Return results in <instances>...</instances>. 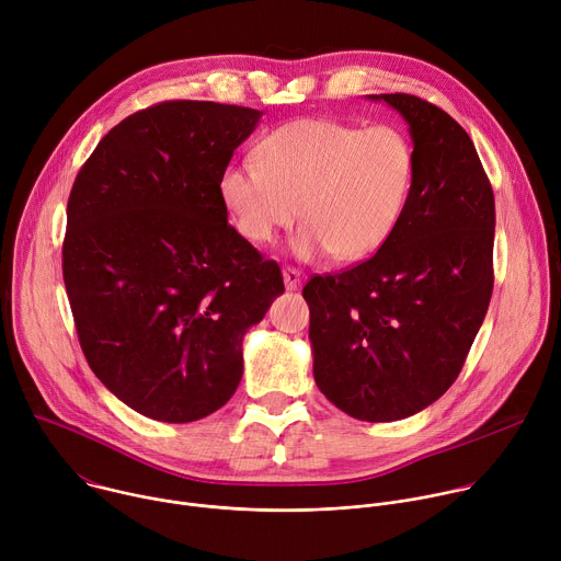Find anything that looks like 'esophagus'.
<instances>
[{
  "label": "esophagus",
  "instance_id": "obj_1",
  "mask_svg": "<svg viewBox=\"0 0 561 561\" xmlns=\"http://www.w3.org/2000/svg\"><path fill=\"white\" fill-rule=\"evenodd\" d=\"M282 275H284V284H286V290H297V288H301V273L297 271V268H290V266H286L284 271H282Z\"/></svg>",
  "mask_w": 561,
  "mask_h": 561
}]
</instances>
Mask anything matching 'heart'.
I'll use <instances>...</instances> for the list:
<instances>
[{
    "label": "heart",
    "instance_id": "1",
    "mask_svg": "<svg viewBox=\"0 0 561 561\" xmlns=\"http://www.w3.org/2000/svg\"><path fill=\"white\" fill-rule=\"evenodd\" d=\"M256 159L224 169L219 195L249 242L273 244L297 217L306 226L293 255L335 262L375 255L402 217L413 150L390 126L359 128L335 119H295L268 133Z\"/></svg>",
    "mask_w": 561,
    "mask_h": 561
}]
</instances>
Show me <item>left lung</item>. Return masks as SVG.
<instances>
[{
	"label": "left lung",
	"instance_id": "left-lung-1",
	"mask_svg": "<svg viewBox=\"0 0 561 561\" xmlns=\"http://www.w3.org/2000/svg\"><path fill=\"white\" fill-rule=\"evenodd\" d=\"M386 102L413 139L411 191L366 262L304 286L317 388L362 422L411 417L450 388L493 293L495 197L468 133L407 93Z\"/></svg>",
	"mask_w": 561,
	"mask_h": 561
}]
</instances>
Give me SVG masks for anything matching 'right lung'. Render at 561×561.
<instances>
[{
  "mask_svg": "<svg viewBox=\"0 0 561 561\" xmlns=\"http://www.w3.org/2000/svg\"><path fill=\"white\" fill-rule=\"evenodd\" d=\"M262 111L164 102L98 144L66 208L64 284L98 379L144 417L186 424L242 381V342L282 271L228 224L219 178Z\"/></svg>",
  "mask_w": 561,
  "mask_h": 561,
  "instance_id": "right-lung-1",
  "label": "right lung"
}]
</instances>
